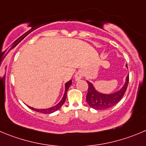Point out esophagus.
Instances as JSON below:
<instances>
[{"instance_id": "obj_1", "label": "esophagus", "mask_w": 146, "mask_h": 146, "mask_svg": "<svg viewBox=\"0 0 146 146\" xmlns=\"http://www.w3.org/2000/svg\"><path fill=\"white\" fill-rule=\"evenodd\" d=\"M82 76H83V72H82V71H78V72H77V73L75 74V75H74L75 80L78 81V80H80V79L82 77Z\"/></svg>"}]
</instances>
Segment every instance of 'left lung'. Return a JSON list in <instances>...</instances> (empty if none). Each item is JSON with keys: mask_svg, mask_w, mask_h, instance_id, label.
I'll list each match as a JSON object with an SVG mask.
<instances>
[{"mask_svg": "<svg viewBox=\"0 0 146 146\" xmlns=\"http://www.w3.org/2000/svg\"><path fill=\"white\" fill-rule=\"evenodd\" d=\"M126 66L127 67V64H126ZM128 82L129 75H127L126 77L125 83L122 87L121 90L113 93V94L105 95V94H102V93H100L96 91L92 83L87 81V84H88V92H87V96H86V100L91 108L95 110H106L112 108L123 98V95H125V92L127 90Z\"/></svg>", "mask_w": 146, "mask_h": 146, "instance_id": "obj_1", "label": "left lung"}]
</instances>
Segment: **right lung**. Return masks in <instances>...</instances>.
<instances>
[{"label":"right lung","instance_id":"right-lung-1","mask_svg":"<svg viewBox=\"0 0 146 146\" xmlns=\"http://www.w3.org/2000/svg\"><path fill=\"white\" fill-rule=\"evenodd\" d=\"M72 84V80H69V82L65 84V92H64V96L62 98V100L59 102L54 107H51V108H48V109H36V108H33L31 107H29L31 110H33L36 111V112H41V113H44V114H50V113H52V112H55V111L58 110L63 105V104L64 103L65 100H66V93H67L68 91V89L69 88L70 85Z\"/></svg>","mask_w":146,"mask_h":146}]
</instances>
